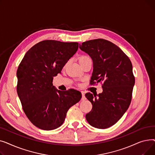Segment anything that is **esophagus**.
I'll use <instances>...</instances> for the list:
<instances>
[{
	"label": "esophagus",
	"instance_id": "obj_1",
	"mask_svg": "<svg viewBox=\"0 0 155 155\" xmlns=\"http://www.w3.org/2000/svg\"><path fill=\"white\" fill-rule=\"evenodd\" d=\"M81 92H82V101H85V100L86 99V98H85V96L84 92L82 91Z\"/></svg>",
	"mask_w": 155,
	"mask_h": 155
}]
</instances>
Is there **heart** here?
I'll return each mask as SVG.
<instances>
[{
	"instance_id": "obj_1",
	"label": "heart",
	"mask_w": 155,
	"mask_h": 155,
	"mask_svg": "<svg viewBox=\"0 0 155 155\" xmlns=\"http://www.w3.org/2000/svg\"><path fill=\"white\" fill-rule=\"evenodd\" d=\"M85 57H86V56H82V57H81V58H80V60H82V59H83V58H85Z\"/></svg>"
}]
</instances>
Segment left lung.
Here are the masks:
<instances>
[{
  "mask_svg": "<svg viewBox=\"0 0 155 155\" xmlns=\"http://www.w3.org/2000/svg\"><path fill=\"white\" fill-rule=\"evenodd\" d=\"M79 48L93 61L91 84L103 82L102 93L85 94L92 104L85 118L94 127L108 128L122 117L131 104L135 83L131 61L117 46L104 39L87 41Z\"/></svg>",
  "mask_w": 155,
  "mask_h": 155,
  "instance_id": "8db88e82",
  "label": "left lung"
}]
</instances>
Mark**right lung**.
Returning <instances> with one entry per match:
<instances>
[{
	"mask_svg": "<svg viewBox=\"0 0 155 155\" xmlns=\"http://www.w3.org/2000/svg\"><path fill=\"white\" fill-rule=\"evenodd\" d=\"M78 48L76 42L42 41L29 49L19 65L18 95L26 116L39 129L59 127L68 109L82 98L75 89L61 91L53 85V77L61 73Z\"/></svg>",
	"mask_w": 155,
	"mask_h": 155,
	"instance_id": "add662e5",
	"label": "right lung"
}]
</instances>
